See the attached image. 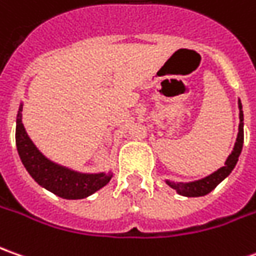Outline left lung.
<instances>
[{
    "instance_id": "obj_1",
    "label": "left lung",
    "mask_w": 256,
    "mask_h": 256,
    "mask_svg": "<svg viewBox=\"0 0 256 256\" xmlns=\"http://www.w3.org/2000/svg\"><path fill=\"white\" fill-rule=\"evenodd\" d=\"M238 109H240L238 136H236V142H235V144H234L232 152H231V154L226 157L224 166H222L221 168H218L216 172H211L207 177L200 178V180L196 181L182 182V181L166 180L167 186H170L172 190H176L180 196H184V197H202V196H207L208 192H211L221 181L225 180V178L231 174V172L234 170V167L236 166L238 157H240L241 152H242L244 146V112L241 100H238Z\"/></svg>"
}]
</instances>
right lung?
<instances>
[{
    "label": "right lung",
    "mask_w": 256,
    "mask_h": 256,
    "mask_svg": "<svg viewBox=\"0 0 256 256\" xmlns=\"http://www.w3.org/2000/svg\"><path fill=\"white\" fill-rule=\"evenodd\" d=\"M15 142L24 167L40 187L60 198L82 200L103 188L113 177V172H80L58 164L44 156L34 144L22 123V104L16 114Z\"/></svg>",
    "instance_id": "obj_1"
}]
</instances>
